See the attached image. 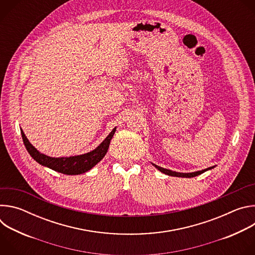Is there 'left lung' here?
Returning a JSON list of instances; mask_svg holds the SVG:
<instances>
[{
  "instance_id": "left-lung-1",
  "label": "left lung",
  "mask_w": 255,
  "mask_h": 255,
  "mask_svg": "<svg viewBox=\"0 0 255 255\" xmlns=\"http://www.w3.org/2000/svg\"><path fill=\"white\" fill-rule=\"evenodd\" d=\"M153 164V163H152ZM159 171H161L162 173L164 174H167V175H170V176H177V177H194V176H197L207 170H210L212 168L215 167L214 166H211V167H208V168H205V169H202V170H198V171H194V172H177V171H173V170H170V169H166V168H163L161 166H158L156 164H153Z\"/></svg>"
}]
</instances>
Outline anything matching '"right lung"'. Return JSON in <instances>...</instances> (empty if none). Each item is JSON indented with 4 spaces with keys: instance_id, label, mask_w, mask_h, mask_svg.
<instances>
[{
    "instance_id": "obj_1",
    "label": "right lung",
    "mask_w": 255,
    "mask_h": 255,
    "mask_svg": "<svg viewBox=\"0 0 255 255\" xmlns=\"http://www.w3.org/2000/svg\"><path fill=\"white\" fill-rule=\"evenodd\" d=\"M115 132H116V127L105 138V140L99 145L97 148H95L94 150L88 153L69 156V157H51L39 152L37 149H36L29 142L23 130L21 129V135H22L25 147L34 160H36L43 166L51 168L52 170H55L60 173L68 174V175L85 173L90 169H92L98 162H100L106 155L109 148V145H110L111 139L114 136Z\"/></svg>"
}]
</instances>
